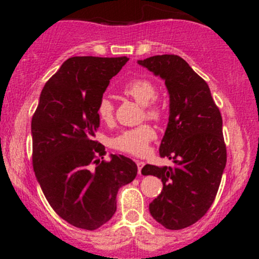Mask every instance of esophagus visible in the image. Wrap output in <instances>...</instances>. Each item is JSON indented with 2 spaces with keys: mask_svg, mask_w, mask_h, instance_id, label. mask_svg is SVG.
Listing matches in <instances>:
<instances>
[{
  "mask_svg": "<svg viewBox=\"0 0 259 259\" xmlns=\"http://www.w3.org/2000/svg\"><path fill=\"white\" fill-rule=\"evenodd\" d=\"M136 164H138V171H139V174H141V170H142V168H144L145 163L141 162V160H136Z\"/></svg>",
  "mask_w": 259,
  "mask_h": 259,
  "instance_id": "1",
  "label": "esophagus"
}]
</instances>
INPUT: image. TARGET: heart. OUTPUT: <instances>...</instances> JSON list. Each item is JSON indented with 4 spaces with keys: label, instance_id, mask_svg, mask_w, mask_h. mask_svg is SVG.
<instances>
[{
    "label": "heart",
    "instance_id": "obj_1",
    "mask_svg": "<svg viewBox=\"0 0 259 259\" xmlns=\"http://www.w3.org/2000/svg\"><path fill=\"white\" fill-rule=\"evenodd\" d=\"M123 94L144 106V117L146 114L148 119L153 120H159L163 117V108L154 101L158 96V89L151 80L144 78L134 79L123 86ZM96 113L100 120L109 123L114 115V105L112 100L107 96L101 97L97 103ZM154 138L156 132L153 127L148 124H142L132 129L123 130L112 139L111 144L114 150L120 152L133 156H144L147 153L148 146Z\"/></svg>",
    "mask_w": 259,
    "mask_h": 259
}]
</instances>
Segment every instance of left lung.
<instances>
[{"label": "left lung", "mask_w": 259, "mask_h": 259, "mask_svg": "<svg viewBox=\"0 0 259 259\" xmlns=\"http://www.w3.org/2000/svg\"><path fill=\"white\" fill-rule=\"evenodd\" d=\"M139 64L165 80L170 99L159 154L174 165L142 168L163 183L150 213L165 229L179 230L200 221L218 192L227 164L222 114L207 82L179 56H153Z\"/></svg>", "instance_id": "1"}]
</instances>
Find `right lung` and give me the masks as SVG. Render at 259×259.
<instances>
[{
	"label": "right lung",
	"mask_w": 259,
	"mask_h": 259,
	"mask_svg": "<svg viewBox=\"0 0 259 259\" xmlns=\"http://www.w3.org/2000/svg\"><path fill=\"white\" fill-rule=\"evenodd\" d=\"M127 57H72L44 86L31 119L32 167L50 206L73 227L96 230L117 209L119 187L138 165L95 141L96 107Z\"/></svg>",
	"instance_id": "1"
}]
</instances>
